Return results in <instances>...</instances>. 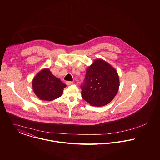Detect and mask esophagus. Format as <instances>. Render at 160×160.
Returning <instances> with one entry per match:
<instances>
[{"instance_id": "esophagus-1", "label": "esophagus", "mask_w": 160, "mask_h": 160, "mask_svg": "<svg viewBox=\"0 0 160 160\" xmlns=\"http://www.w3.org/2000/svg\"><path fill=\"white\" fill-rule=\"evenodd\" d=\"M66 85H70L73 84V82H71V81H67V82H66Z\"/></svg>"}]
</instances>
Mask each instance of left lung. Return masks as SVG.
Segmentation results:
<instances>
[{
    "label": "left lung",
    "mask_w": 160,
    "mask_h": 160,
    "mask_svg": "<svg viewBox=\"0 0 160 160\" xmlns=\"http://www.w3.org/2000/svg\"><path fill=\"white\" fill-rule=\"evenodd\" d=\"M83 99L90 105L101 107L108 104L119 88V77L116 70L102 59H96L87 70L80 86Z\"/></svg>",
    "instance_id": "8db88e82"
}]
</instances>
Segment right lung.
I'll use <instances>...</instances> for the list:
<instances>
[{
	"label": "right lung",
	"instance_id": "add662e5",
	"mask_svg": "<svg viewBox=\"0 0 160 160\" xmlns=\"http://www.w3.org/2000/svg\"><path fill=\"white\" fill-rule=\"evenodd\" d=\"M32 87L40 99L53 101L61 96L66 85L47 69L42 70L36 75L32 81Z\"/></svg>",
	"mask_w": 160,
	"mask_h": 160
}]
</instances>
